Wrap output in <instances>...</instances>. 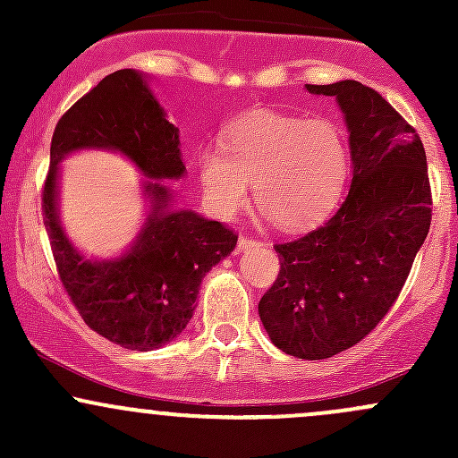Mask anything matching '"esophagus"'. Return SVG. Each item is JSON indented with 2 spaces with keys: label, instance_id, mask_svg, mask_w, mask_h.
I'll list each match as a JSON object with an SVG mask.
<instances>
[{
  "label": "esophagus",
  "instance_id": "esophagus-1",
  "mask_svg": "<svg viewBox=\"0 0 458 458\" xmlns=\"http://www.w3.org/2000/svg\"><path fill=\"white\" fill-rule=\"evenodd\" d=\"M259 243H261V242H257V239H252V237H239V242H237V252L250 250L252 246H259Z\"/></svg>",
  "mask_w": 458,
  "mask_h": 458
}]
</instances>
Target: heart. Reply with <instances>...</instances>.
<instances>
[{
  "label": "heart",
  "mask_w": 458,
  "mask_h": 458,
  "mask_svg": "<svg viewBox=\"0 0 458 458\" xmlns=\"http://www.w3.org/2000/svg\"><path fill=\"white\" fill-rule=\"evenodd\" d=\"M224 146L197 152L208 206L233 216L250 199L281 230L318 224L335 208L348 174V148L327 119H301L252 110L230 123Z\"/></svg>",
  "instance_id": "1"
}]
</instances>
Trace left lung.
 Listing matches in <instances>:
<instances>
[{"instance_id":"1","label":"left lung","mask_w":458,"mask_h":458,"mask_svg":"<svg viewBox=\"0 0 458 458\" xmlns=\"http://www.w3.org/2000/svg\"><path fill=\"white\" fill-rule=\"evenodd\" d=\"M306 88L339 101L352 186L326 224L276 243L281 270L259 317L276 348L317 361L357 345L394 306L428 237L432 191L421 137L374 88Z\"/></svg>"}]
</instances>
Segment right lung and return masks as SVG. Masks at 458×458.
<instances>
[{
	"label": "right lung",
	"mask_w": 458,
	"mask_h": 458,
	"mask_svg": "<svg viewBox=\"0 0 458 458\" xmlns=\"http://www.w3.org/2000/svg\"><path fill=\"white\" fill-rule=\"evenodd\" d=\"M80 148L119 150L146 177L177 179L186 170L179 131L140 72H113L57 122L41 191L59 281L88 327L128 350L159 348L177 339L191 321L203 275L234 250L237 233L192 210H168V188L146 182L152 208L135 246L114 261H88L57 219V164Z\"/></svg>",
	"instance_id": "add662e5"
}]
</instances>
